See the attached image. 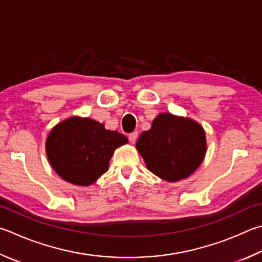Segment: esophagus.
Here are the masks:
<instances>
[{"label": "esophagus", "mask_w": 262, "mask_h": 262, "mask_svg": "<svg viewBox=\"0 0 262 262\" xmlns=\"http://www.w3.org/2000/svg\"><path fill=\"white\" fill-rule=\"evenodd\" d=\"M137 137H139V134H137V132H134V133H132V134H129V136H128V139H129L130 143H135L136 140H137Z\"/></svg>", "instance_id": "34e87169"}]
</instances>
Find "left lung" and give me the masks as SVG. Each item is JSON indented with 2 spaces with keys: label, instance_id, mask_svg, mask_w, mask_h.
Wrapping results in <instances>:
<instances>
[{
  "label": "left lung",
  "instance_id": "8db88e82",
  "mask_svg": "<svg viewBox=\"0 0 262 262\" xmlns=\"http://www.w3.org/2000/svg\"><path fill=\"white\" fill-rule=\"evenodd\" d=\"M147 169L168 182L188 178L206 154L203 127L192 119L160 113L136 142Z\"/></svg>",
  "mask_w": 262,
  "mask_h": 262
}]
</instances>
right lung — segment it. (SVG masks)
Segmentation results:
<instances>
[{
    "label": "right lung",
    "instance_id": "obj_1",
    "mask_svg": "<svg viewBox=\"0 0 262 262\" xmlns=\"http://www.w3.org/2000/svg\"><path fill=\"white\" fill-rule=\"evenodd\" d=\"M128 142L90 118L71 117L52 128L46 151L52 168L75 185H90L108 169L113 152Z\"/></svg>",
    "mask_w": 262,
    "mask_h": 262
}]
</instances>
